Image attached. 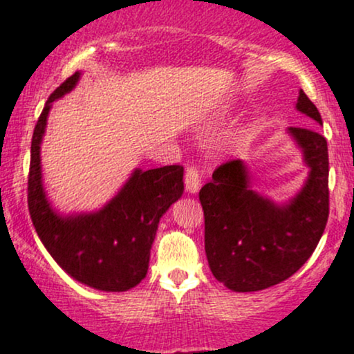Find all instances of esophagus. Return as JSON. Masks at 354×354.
Masks as SVG:
<instances>
[{
    "instance_id": "obj_1",
    "label": "esophagus",
    "mask_w": 354,
    "mask_h": 354,
    "mask_svg": "<svg viewBox=\"0 0 354 354\" xmlns=\"http://www.w3.org/2000/svg\"><path fill=\"white\" fill-rule=\"evenodd\" d=\"M201 189V174L196 167H187L185 170V190L189 194H197Z\"/></svg>"
}]
</instances>
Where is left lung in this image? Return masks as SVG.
<instances>
[{"instance_id":"left-lung-1","label":"left lung","mask_w":354,"mask_h":354,"mask_svg":"<svg viewBox=\"0 0 354 354\" xmlns=\"http://www.w3.org/2000/svg\"><path fill=\"white\" fill-rule=\"evenodd\" d=\"M297 112L323 125L303 90ZM288 133L309 167L303 189L277 204L251 185L242 160L222 164L198 192L205 221V254L214 277L230 291L268 289L291 277L315 252L329 216L328 144L316 130L289 127Z\"/></svg>"}]
</instances>
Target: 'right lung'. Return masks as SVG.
<instances>
[{
  "label": "right lung",
  "mask_w": 354,
  "mask_h": 354,
  "mask_svg": "<svg viewBox=\"0 0 354 354\" xmlns=\"http://www.w3.org/2000/svg\"><path fill=\"white\" fill-rule=\"evenodd\" d=\"M80 77L77 71L50 95L35 127L28 207L38 237L63 271L98 291L124 292L149 271L158 221L184 194V167L135 169L117 196L93 212L59 214L51 207L41 174L43 135L53 102L70 93Z\"/></svg>",
  "instance_id": "right-lung-1"
}]
</instances>
